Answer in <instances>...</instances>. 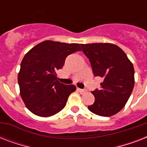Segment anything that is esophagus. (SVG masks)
I'll return each instance as SVG.
<instances>
[{
    "label": "esophagus",
    "mask_w": 147,
    "mask_h": 147,
    "mask_svg": "<svg viewBox=\"0 0 147 147\" xmlns=\"http://www.w3.org/2000/svg\"><path fill=\"white\" fill-rule=\"evenodd\" d=\"M77 91H78V92H80L81 94H84L85 92H86V91H85V89H81V88H77Z\"/></svg>",
    "instance_id": "34e87169"
}]
</instances>
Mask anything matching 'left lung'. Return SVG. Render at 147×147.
I'll list each match as a JSON object with an SVG mask.
<instances>
[{"label": "left lung", "mask_w": 147, "mask_h": 147, "mask_svg": "<svg viewBox=\"0 0 147 147\" xmlns=\"http://www.w3.org/2000/svg\"><path fill=\"white\" fill-rule=\"evenodd\" d=\"M95 77L103 82L92 93L94 102L88 107L92 113L110 117L121 111L127 102L134 86V69L126 53L111 43L81 44Z\"/></svg>", "instance_id": "1"}]
</instances>
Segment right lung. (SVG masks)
Returning <instances> with one entry per match:
<instances>
[{"instance_id":"1","label":"right lung","mask_w":147,"mask_h":147,"mask_svg":"<svg viewBox=\"0 0 147 147\" xmlns=\"http://www.w3.org/2000/svg\"><path fill=\"white\" fill-rule=\"evenodd\" d=\"M81 50L78 43L46 40L26 53L20 64L18 84L29 111L37 116L49 117L64 108L76 87L60 83L55 71L62 69L68 55Z\"/></svg>"}]
</instances>
